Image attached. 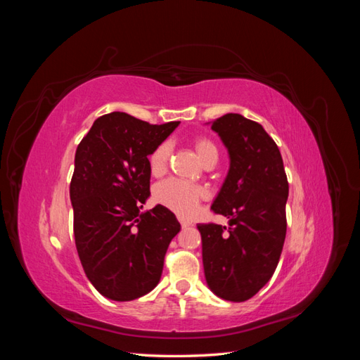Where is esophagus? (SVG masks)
<instances>
[{
  "label": "esophagus",
  "instance_id": "1",
  "mask_svg": "<svg viewBox=\"0 0 360 360\" xmlns=\"http://www.w3.org/2000/svg\"><path fill=\"white\" fill-rule=\"evenodd\" d=\"M179 221H180V224H181L183 228H186V226H189V225L192 224L189 219H186V217H183V216H180V214H179Z\"/></svg>",
  "mask_w": 360,
  "mask_h": 360
}]
</instances>
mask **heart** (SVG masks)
<instances>
[{"label": "heart", "instance_id": "1", "mask_svg": "<svg viewBox=\"0 0 360 360\" xmlns=\"http://www.w3.org/2000/svg\"><path fill=\"white\" fill-rule=\"evenodd\" d=\"M195 148H197V153H198L201 162H204L207 158H210V156H217V150H216L214 144L212 143V141L205 139V138L197 139V143H195ZM169 155H171L169 143L159 144L153 150V153L150 155V158H148L150 169L155 174V176H159V174H162L167 169ZM204 195H205V192L202 188L197 186V184H191V183H186L183 180H179V179H169V180L162 181L155 189V200L159 204L165 205V207H168V209L177 212L183 216L191 214Z\"/></svg>", "mask_w": 360, "mask_h": 360}]
</instances>
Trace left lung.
<instances>
[{
    "mask_svg": "<svg viewBox=\"0 0 360 360\" xmlns=\"http://www.w3.org/2000/svg\"><path fill=\"white\" fill-rule=\"evenodd\" d=\"M221 138L230 168L212 204L228 226L198 224L204 276L217 297L245 302L274 275L287 233L288 181L275 141L240 114L207 123Z\"/></svg>",
    "mask_w": 360,
    "mask_h": 360,
    "instance_id": "left-lung-1",
    "label": "left lung"
}]
</instances>
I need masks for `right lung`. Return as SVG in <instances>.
<instances>
[{
    "instance_id": "1",
    "label": "right lung",
    "mask_w": 360,
    "mask_h": 360,
    "mask_svg": "<svg viewBox=\"0 0 360 360\" xmlns=\"http://www.w3.org/2000/svg\"><path fill=\"white\" fill-rule=\"evenodd\" d=\"M180 122L148 124L126 112L102 115L76 148L70 183L73 233L86 278L103 297L138 299L160 281L180 224L150 197L148 156Z\"/></svg>"
}]
</instances>
